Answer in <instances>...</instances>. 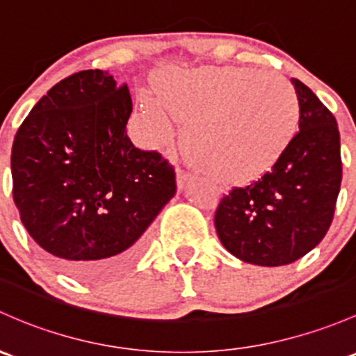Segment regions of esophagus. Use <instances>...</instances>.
Wrapping results in <instances>:
<instances>
[{"label": "esophagus", "mask_w": 356, "mask_h": 356, "mask_svg": "<svg viewBox=\"0 0 356 356\" xmlns=\"http://www.w3.org/2000/svg\"><path fill=\"white\" fill-rule=\"evenodd\" d=\"M191 181H193V177H191L188 172H184V170H181V168H179V170H177V189L182 191L186 188V186L189 184Z\"/></svg>", "instance_id": "34e87169"}]
</instances>
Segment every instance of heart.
<instances>
[{
	"label": "heart",
	"mask_w": 356,
	"mask_h": 356,
	"mask_svg": "<svg viewBox=\"0 0 356 356\" xmlns=\"http://www.w3.org/2000/svg\"><path fill=\"white\" fill-rule=\"evenodd\" d=\"M186 122L182 148L194 167L225 186L261 177L291 143L300 121L293 87L275 73L204 66L160 81V100L143 95L138 133L148 147L167 143L172 118Z\"/></svg>",
	"instance_id": "heart-1"
}]
</instances>
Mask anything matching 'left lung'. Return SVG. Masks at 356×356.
<instances>
[{
  "mask_svg": "<svg viewBox=\"0 0 356 356\" xmlns=\"http://www.w3.org/2000/svg\"><path fill=\"white\" fill-rule=\"evenodd\" d=\"M298 133L259 181L220 201L215 228L230 254L256 266L295 263L326 235L341 188L336 119L316 93L291 78Z\"/></svg>",
  "mask_w": 356,
  "mask_h": 356,
  "instance_id": "8db88e82",
  "label": "left lung"
}]
</instances>
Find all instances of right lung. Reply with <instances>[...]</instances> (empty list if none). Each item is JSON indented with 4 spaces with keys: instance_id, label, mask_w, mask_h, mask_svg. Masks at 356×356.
I'll use <instances>...</instances> for the list:
<instances>
[{
    "instance_id": "1",
    "label": "right lung",
    "mask_w": 356,
    "mask_h": 356,
    "mask_svg": "<svg viewBox=\"0 0 356 356\" xmlns=\"http://www.w3.org/2000/svg\"><path fill=\"white\" fill-rule=\"evenodd\" d=\"M128 85L87 70L56 83L11 148L13 201L30 237L63 271L99 282L128 266L175 194L156 152L131 143Z\"/></svg>"
}]
</instances>
